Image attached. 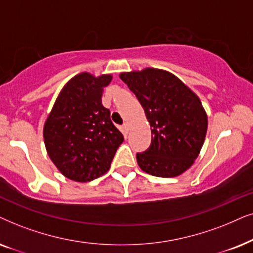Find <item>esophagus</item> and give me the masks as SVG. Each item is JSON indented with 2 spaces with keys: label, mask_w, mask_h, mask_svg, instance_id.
I'll return each mask as SVG.
<instances>
[{
  "label": "esophagus",
  "mask_w": 253,
  "mask_h": 253,
  "mask_svg": "<svg viewBox=\"0 0 253 253\" xmlns=\"http://www.w3.org/2000/svg\"><path fill=\"white\" fill-rule=\"evenodd\" d=\"M124 129L126 130V132H128V130H129V124L128 123L124 124Z\"/></svg>",
  "instance_id": "34e87169"
}]
</instances>
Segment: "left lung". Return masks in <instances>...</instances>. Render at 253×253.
Wrapping results in <instances>:
<instances>
[{
  "mask_svg": "<svg viewBox=\"0 0 253 253\" xmlns=\"http://www.w3.org/2000/svg\"><path fill=\"white\" fill-rule=\"evenodd\" d=\"M144 110L151 143L136 154L144 172L177 177L190 169L206 137L208 118L197 93L172 73L158 68L120 73Z\"/></svg>",
  "mask_w": 253,
  "mask_h": 253,
  "instance_id": "obj_1",
  "label": "left lung"
}]
</instances>
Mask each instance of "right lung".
Segmentation results:
<instances>
[{
	"label": "right lung",
	"mask_w": 253,
	"mask_h": 253,
	"mask_svg": "<svg viewBox=\"0 0 253 253\" xmlns=\"http://www.w3.org/2000/svg\"><path fill=\"white\" fill-rule=\"evenodd\" d=\"M111 74L83 72L72 77L56 97L43 124V142L50 161L70 180L86 183L111 167L124 135L102 104Z\"/></svg>",
	"instance_id": "add662e5"
}]
</instances>
